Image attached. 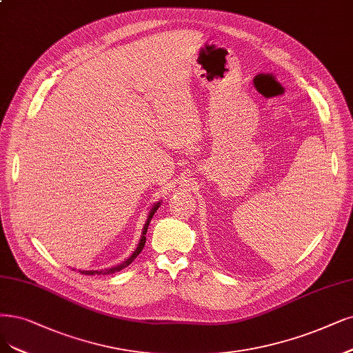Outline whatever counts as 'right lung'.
<instances>
[{"instance_id":"1","label":"right lung","mask_w":353,"mask_h":353,"mask_svg":"<svg viewBox=\"0 0 353 353\" xmlns=\"http://www.w3.org/2000/svg\"><path fill=\"white\" fill-rule=\"evenodd\" d=\"M159 206H160V202L159 203H155L154 205V208L151 210V212H150V215H148V219H147V223H145V225H143V231H142V239H141V241H139V244H138V247H137V250L132 253V256H130L129 259H126L125 262L122 263V265H119V266H116V268H112V269H108V270H80L81 273H84V275H100V273H103V275H109V273H114V272H119V270H122L123 268H126V266H129L130 263L134 262V260L137 259V256L142 252V249H143V245H145V234H147V230H148V225H150V223H151V218L154 216V214H155V211L159 210Z\"/></svg>"}]
</instances>
